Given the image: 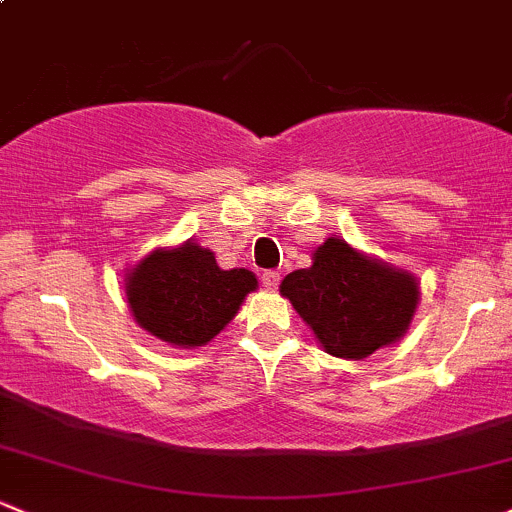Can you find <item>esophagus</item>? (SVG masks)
Here are the masks:
<instances>
[{"label": "esophagus", "mask_w": 512, "mask_h": 512, "mask_svg": "<svg viewBox=\"0 0 512 512\" xmlns=\"http://www.w3.org/2000/svg\"><path fill=\"white\" fill-rule=\"evenodd\" d=\"M261 283H263V288L271 290V293H273V290H276L278 283H280V273H276V271H266V273H263V276H261Z\"/></svg>", "instance_id": "esophagus-1"}]
</instances>
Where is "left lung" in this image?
<instances>
[{"label": "left lung", "mask_w": 512, "mask_h": 512, "mask_svg": "<svg viewBox=\"0 0 512 512\" xmlns=\"http://www.w3.org/2000/svg\"><path fill=\"white\" fill-rule=\"evenodd\" d=\"M280 295L293 302L327 354L359 361L408 332L420 288L412 273L329 236L310 268L283 278Z\"/></svg>", "instance_id": "left-lung-1"}]
</instances>
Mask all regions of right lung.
I'll return each mask as SVG.
<instances>
[{
	"mask_svg": "<svg viewBox=\"0 0 512 512\" xmlns=\"http://www.w3.org/2000/svg\"><path fill=\"white\" fill-rule=\"evenodd\" d=\"M126 302L139 327L178 349L212 342L258 280L246 268L222 271L210 249L195 241L156 249L124 278Z\"/></svg>",
	"mask_w": 512,
	"mask_h": 512,
	"instance_id": "obj_1",
	"label": "right lung"
}]
</instances>
